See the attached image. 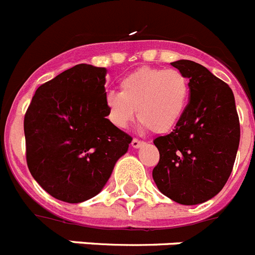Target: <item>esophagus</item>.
Listing matches in <instances>:
<instances>
[{
  "label": "esophagus",
  "mask_w": 255,
  "mask_h": 255,
  "mask_svg": "<svg viewBox=\"0 0 255 255\" xmlns=\"http://www.w3.org/2000/svg\"><path fill=\"white\" fill-rule=\"evenodd\" d=\"M141 145H144V141L139 140V139H132V141H131L132 148H140Z\"/></svg>",
  "instance_id": "obj_1"
}]
</instances>
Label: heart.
I'll list each match as a JSON object with an SVG mask.
<instances>
[{"label": "heart", "instance_id": "1", "mask_svg": "<svg viewBox=\"0 0 255 255\" xmlns=\"http://www.w3.org/2000/svg\"><path fill=\"white\" fill-rule=\"evenodd\" d=\"M121 92L106 96L110 119L119 128H126L138 111L144 128L163 134L179 124L190 97L188 76L176 69L141 67L120 82Z\"/></svg>", "mask_w": 255, "mask_h": 255}]
</instances>
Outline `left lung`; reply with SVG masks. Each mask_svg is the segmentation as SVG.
<instances>
[{
    "label": "left lung",
    "instance_id": "8db88e82",
    "mask_svg": "<svg viewBox=\"0 0 255 255\" xmlns=\"http://www.w3.org/2000/svg\"><path fill=\"white\" fill-rule=\"evenodd\" d=\"M190 82V100L175 129L153 140L159 161L153 180L162 194L185 206L203 203L229 180L240 141L231 88L194 61L171 62Z\"/></svg>",
    "mask_w": 255,
    "mask_h": 255
}]
</instances>
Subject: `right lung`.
<instances>
[{
	"mask_svg": "<svg viewBox=\"0 0 255 255\" xmlns=\"http://www.w3.org/2000/svg\"><path fill=\"white\" fill-rule=\"evenodd\" d=\"M106 73L87 64L65 70L38 88L25 112L29 171L62 202L98 194L132 140L106 119Z\"/></svg>",
	"mask_w": 255,
	"mask_h": 255,
	"instance_id": "obj_1",
	"label": "right lung"
}]
</instances>
